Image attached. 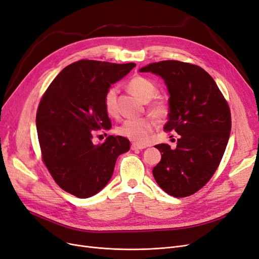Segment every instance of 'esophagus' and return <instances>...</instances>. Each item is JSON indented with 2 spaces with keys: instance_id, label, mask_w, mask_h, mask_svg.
<instances>
[{
  "instance_id": "obj_1",
  "label": "esophagus",
  "mask_w": 259,
  "mask_h": 259,
  "mask_svg": "<svg viewBox=\"0 0 259 259\" xmlns=\"http://www.w3.org/2000/svg\"><path fill=\"white\" fill-rule=\"evenodd\" d=\"M146 146H142V145H137V144H132L131 146V149L132 150L134 151H138V150H143V149H145Z\"/></svg>"
}]
</instances>
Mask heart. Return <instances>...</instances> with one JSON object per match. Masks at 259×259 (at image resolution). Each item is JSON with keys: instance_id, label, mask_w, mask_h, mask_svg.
<instances>
[{"instance_id": "heart-1", "label": "heart", "mask_w": 259, "mask_h": 259, "mask_svg": "<svg viewBox=\"0 0 259 259\" xmlns=\"http://www.w3.org/2000/svg\"><path fill=\"white\" fill-rule=\"evenodd\" d=\"M127 88L132 94L143 101L150 100L158 93L156 85L145 76H134L127 83ZM116 95L117 89L115 86L108 89L104 96V108L107 114L114 115L116 113ZM150 110L158 116H165L168 112V103L164 98H155L151 105ZM155 126L152 116H142L136 119H126L122 121L115 127L116 134H119L132 142L137 144H146Z\"/></svg>"}]
</instances>
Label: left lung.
<instances>
[{"instance_id":"1","label":"left lung","mask_w":259,"mask_h":259,"mask_svg":"<svg viewBox=\"0 0 259 259\" xmlns=\"http://www.w3.org/2000/svg\"><path fill=\"white\" fill-rule=\"evenodd\" d=\"M139 71L165 81L169 113L164 131L179 135L175 149L155 146L162 158L153 177L167 194L189 197L208 183L223 159L231 131L230 108L213 77L197 65L163 60Z\"/></svg>"}]
</instances>
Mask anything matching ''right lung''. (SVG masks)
<instances>
[{
    "label": "right lung",
    "instance_id": "right-lung-1",
    "mask_svg": "<svg viewBox=\"0 0 259 259\" xmlns=\"http://www.w3.org/2000/svg\"><path fill=\"white\" fill-rule=\"evenodd\" d=\"M136 65L82 59L55 77L36 111L42 160L62 190L85 199L109 183L117 156L130 150V140L108 136L94 145V131L109 130L105 93Z\"/></svg>",
    "mask_w": 259,
    "mask_h": 259
}]
</instances>
